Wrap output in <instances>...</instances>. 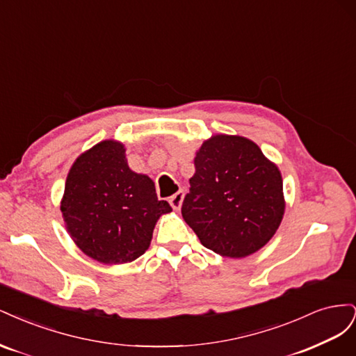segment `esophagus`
I'll use <instances>...</instances> for the list:
<instances>
[{"instance_id":"34e87169","label":"esophagus","mask_w":356,"mask_h":356,"mask_svg":"<svg viewBox=\"0 0 356 356\" xmlns=\"http://www.w3.org/2000/svg\"><path fill=\"white\" fill-rule=\"evenodd\" d=\"M182 200H184V191H182V190H179L178 193H175L174 196H170V197H169V203H170V207L174 208L175 211H179V209H181Z\"/></svg>"}]
</instances>
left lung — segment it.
<instances>
[{
    "instance_id": "1",
    "label": "left lung",
    "mask_w": 356,
    "mask_h": 356,
    "mask_svg": "<svg viewBox=\"0 0 356 356\" xmlns=\"http://www.w3.org/2000/svg\"><path fill=\"white\" fill-rule=\"evenodd\" d=\"M195 166L181 212L200 243L229 258L261 250L285 212L279 168L251 139L224 134L203 141Z\"/></svg>"
}]
</instances>
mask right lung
I'll list each match as a JSON object with an SVG mask.
<instances>
[{"label":"right lung","mask_w":356,"mask_h":356,"mask_svg":"<svg viewBox=\"0 0 356 356\" xmlns=\"http://www.w3.org/2000/svg\"><path fill=\"white\" fill-rule=\"evenodd\" d=\"M60 211L68 234L86 255L124 264L148 250L156 222L172 208L157 199L152 178L129 168L124 144L105 139L75 159Z\"/></svg>","instance_id":"obj_1"}]
</instances>
